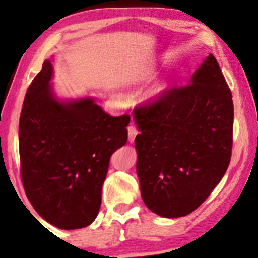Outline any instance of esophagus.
Instances as JSON below:
<instances>
[{"mask_svg":"<svg viewBox=\"0 0 258 258\" xmlns=\"http://www.w3.org/2000/svg\"><path fill=\"white\" fill-rule=\"evenodd\" d=\"M139 133V130L136 127L135 125H130L128 126V141L130 142H135V138L136 136H137Z\"/></svg>","mask_w":258,"mask_h":258,"instance_id":"1","label":"esophagus"}]
</instances>
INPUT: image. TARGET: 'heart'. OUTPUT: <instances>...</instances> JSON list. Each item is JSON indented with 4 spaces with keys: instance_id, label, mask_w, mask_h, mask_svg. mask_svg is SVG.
Instances as JSON below:
<instances>
[{
    "instance_id": "heart-1",
    "label": "heart",
    "mask_w": 258,
    "mask_h": 258,
    "mask_svg": "<svg viewBox=\"0 0 258 258\" xmlns=\"http://www.w3.org/2000/svg\"><path fill=\"white\" fill-rule=\"evenodd\" d=\"M160 90L161 89H157V90H155V91H153V95H157L160 92Z\"/></svg>"
}]
</instances>
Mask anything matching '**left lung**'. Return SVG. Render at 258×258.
Segmentation results:
<instances>
[{
  "mask_svg": "<svg viewBox=\"0 0 258 258\" xmlns=\"http://www.w3.org/2000/svg\"><path fill=\"white\" fill-rule=\"evenodd\" d=\"M137 173L143 201L163 218H181L209 197L228 168L233 101L212 54L187 85L138 105Z\"/></svg>",
  "mask_w": 258,
  "mask_h": 258,
  "instance_id": "obj_1",
  "label": "left lung"
}]
</instances>
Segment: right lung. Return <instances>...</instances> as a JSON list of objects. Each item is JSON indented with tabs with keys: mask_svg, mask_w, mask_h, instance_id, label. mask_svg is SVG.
I'll return each mask as SVG.
<instances>
[{
	"mask_svg": "<svg viewBox=\"0 0 258 258\" xmlns=\"http://www.w3.org/2000/svg\"><path fill=\"white\" fill-rule=\"evenodd\" d=\"M44 61L25 95L19 121L20 175L25 194L45 221L62 229L97 216L110 156L127 142L130 115L110 116L94 99L61 103Z\"/></svg>",
	"mask_w": 258,
	"mask_h": 258,
	"instance_id": "add662e5",
	"label": "right lung"
}]
</instances>
